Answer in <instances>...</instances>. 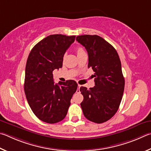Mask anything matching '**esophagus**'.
Masks as SVG:
<instances>
[{"mask_svg":"<svg viewBox=\"0 0 151 151\" xmlns=\"http://www.w3.org/2000/svg\"><path fill=\"white\" fill-rule=\"evenodd\" d=\"M80 87H81V86H80V85H78V90H77V91H80Z\"/></svg>","mask_w":151,"mask_h":151,"instance_id":"34e87169","label":"esophagus"}]
</instances>
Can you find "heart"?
I'll list each match as a JSON object with an SVG mask.
<instances>
[{
    "label": "heart",
    "instance_id": "obj_1",
    "mask_svg": "<svg viewBox=\"0 0 151 151\" xmlns=\"http://www.w3.org/2000/svg\"><path fill=\"white\" fill-rule=\"evenodd\" d=\"M76 53H77L78 56V55H80L81 54H83V53H85V51H84V50L83 49V47H76Z\"/></svg>",
    "mask_w": 151,
    "mask_h": 151
}]
</instances>
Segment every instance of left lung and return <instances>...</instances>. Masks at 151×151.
Listing matches in <instances>:
<instances>
[{"label":"left lung","instance_id":"obj_1","mask_svg":"<svg viewBox=\"0 0 151 151\" xmlns=\"http://www.w3.org/2000/svg\"><path fill=\"white\" fill-rule=\"evenodd\" d=\"M76 40L85 47L89 57L88 68L95 72L96 86L89 89L80 88L83 96L81 109L88 120L104 123L117 111L123 97L125 79L120 58L113 46L99 36H78Z\"/></svg>","mask_w":151,"mask_h":151}]
</instances>
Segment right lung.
<instances>
[{"mask_svg": "<svg viewBox=\"0 0 151 151\" xmlns=\"http://www.w3.org/2000/svg\"><path fill=\"white\" fill-rule=\"evenodd\" d=\"M76 36L53 34L42 40L32 49L25 70L24 92L37 117L47 123L62 121L77 90L74 80L54 84L53 71L62 67L63 55Z\"/></svg>", "mask_w": 151, "mask_h": 151, "instance_id": "1", "label": "right lung"}]
</instances>
